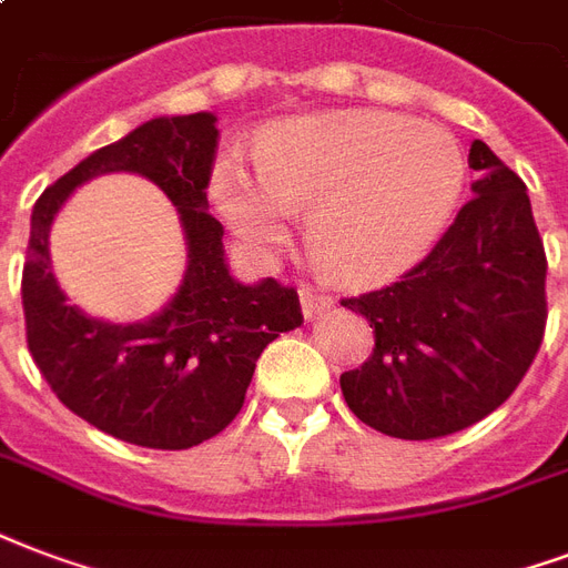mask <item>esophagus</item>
<instances>
[{
    "mask_svg": "<svg viewBox=\"0 0 568 568\" xmlns=\"http://www.w3.org/2000/svg\"><path fill=\"white\" fill-rule=\"evenodd\" d=\"M300 302L305 317H314V314H320V311H326L332 305V300L326 293H317V290L311 287H300Z\"/></svg>",
    "mask_w": 568,
    "mask_h": 568,
    "instance_id": "esophagus-1",
    "label": "esophagus"
}]
</instances>
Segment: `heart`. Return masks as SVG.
<instances>
[{
	"label": "heart",
	"mask_w": 568,
	"mask_h": 568,
	"mask_svg": "<svg viewBox=\"0 0 568 568\" xmlns=\"http://www.w3.org/2000/svg\"><path fill=\"white\" fill-rule=\"evenodd\" d=\"M467 182L449 131L386 110L293 119L257 143V173L215 168V197L239 236L275 248L293 209H308V245L344 284H381L440 239Z\"/></svg>",
	"instance_id": "b5f03b06"
}]
</instances>
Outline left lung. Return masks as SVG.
Returning a JSON list of instances; mask_svg holds the SVG:
<instances>
[{"mask_svg": "<svg viewBox=\"0 0 568 568\" xmlns=\"http://www.w3.org/2000/svg\"><path fill=\"white\" fill-rule=\"evenodd\" d=\"M473 194L398 281L341 305L374 326V353L341 374L347 407L398 440H437L485 419L542 347L545 245L527 185L473 140Z\"/></svg>", "mask_w": 568, "mask_h": 568, "instance_id": "obj_1", "label": "left lung"}]
</instances>
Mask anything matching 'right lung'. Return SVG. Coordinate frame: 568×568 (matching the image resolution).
<instances>
[{"instance_id":"obj_1","label":"right lung","mask_w":568,"mask_h":568,"mask_svg":"<svg viewBox=\"0 0 568 568\" xmlns=\"http://www.w3.org/2000/svg\"><path fill=\"white\" fill-rule=\"evenodd\" d=\"M219 149L212 113L152 119L57 179L32 209L23 263L26 344L47 386L80 419L146 449H191L236 419L260 353L302 326L300 293L266 278L245 287L224 263V227L206 212ZM131 169L180 209L189 239L183 287L146 324L116 327L64 302L45 236L67 194L87 178Z\"/></svg>"}]
</instances>
